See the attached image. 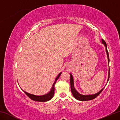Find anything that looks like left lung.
I'll use <instances>...</instances> for the list:
<instances>
[{
	"label": "left lung",
	"mask_w": 120,
	"mask_h": 120,
	"mask_svg": "<svg viewBox=\"0 0 120 120\" xmlns=\"http://www.w3.org/2000/svg\"><path fill=\"white\" fill-rule=\"evenodd\" d=\"M101 43H102L105 47V50H106L107 57V59H108V63H109V53H108V51H107L106 43V42H105V41H104L103 39H101ZM70 86H71V93L72 94L73 96H74L76 99H77V100H79L80 101H89V100H92V99H93L96 98L97 96H98L99 94H100V93L102 92V90L104 88H102L100 91H99V92H98L97 93H95V94H92V95L81 94L79 93H78V92H77L76 88H75L74 78H73V77H72L71 74H70ZM109 75H108V79H107V82H108L109 79Z\"/></svg>",
	"instance_id": "left-lung-1"
}]
</instances>
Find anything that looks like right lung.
Returning a JSON list of instances; mask_svg holds the SVG:
<instances>
[{"mask_svg": "<svg viewBox=\"0 0 120 120\" xmlns=\"http://www.w3.org/2000/svg\"><path fill=\"white\" fill-rule=\"evenodd\" d=\"M61 73H62V72H60L57 76V77H56V79H55V80H54V82H53V85H52V86L51 89V90L48 93H47V94H46L45 95H40V96H38V95H33V94H30V93H28L26 92L25 91L23 90L21 88L22 90L23 91V92L25 93V94L27 95V96H28V97H30V98L32 99V100L35 101H41V102H44V101H50V99H51L53 98V97L54 93V85H55L56 82L57 81L59 78V77L60 76Z\"/></svg>", "mask_w": 120, "mask_h": 120, "instance_id": "right-lung-1", "label": "right lung"}]
</instances>
